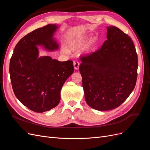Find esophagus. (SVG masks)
Returning a JSON list of instances; mask_svg holds the SVG:
<instances>
[{"instance_id": "obj_1", "label": "esophagus", "mask_w": 150, "mask_h": 150, "mask_svg": "<svg viewBox=\"0 0 150 150\" xmlns=\"http://www.w3.org/2000/svg\"><path fill=\"white\" fill-rule=\"evenodd\" d=\"M73 64H74V69H76V70H77V69H79V61H77V60H75V61H74V62H73Z\"/></svg>"}]
</instances>
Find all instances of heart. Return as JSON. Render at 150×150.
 <instances>
[{
    "instance_id": "b5f03b06",
    "label": "heart",
    "mask_w": 150,
    "mask_h": 150,
    "mask_svg": "<svg viewBox=\"0 0 150 150\" xmlns=\"http://www.w3.org/2000/svg\"><path fill=\"white\" fill-rule=\"evenodd\" d=\"M87 40H88V37H86V36L80 37L79 38H75L73 40H71L68 43L69 49L71 51H77L80 48H81L82 46L85 45ZM91 42H93V40H92ZM69 49L67 48L65 45H62L61 47V52L64 54H69L70 51H69Z\"/></svg>"
}]
</instances>
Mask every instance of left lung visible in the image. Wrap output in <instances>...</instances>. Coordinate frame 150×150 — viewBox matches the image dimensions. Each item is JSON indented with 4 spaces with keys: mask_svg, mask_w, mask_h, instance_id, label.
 Here are the masks:
<instances>
[{
    "mask_svg": "<svg viewBox=\"0 0 150 150\" xmlns=\"http://www.w3.org/2000/svg\"><path fill=\"white\" fill-rule=\"evenodd\" d=\"M96 52L80 58L86 103L100 111L120 106L130 95L137 79L138 56L131 38L114 26Z\"/></svg>",
    "mask_w": 150,
    "mask_h": 150,
    "instance_id": "8db88e82",
    "label": "left lung"
}]
</instances>
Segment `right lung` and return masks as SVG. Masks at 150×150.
<instances>
[{
  "instance_id": "obj_1",
  "label": "right lung",
  "mask_w": 150,
  "mask_h": 150,
  "mask_svg": "<svg viewBox=\"0 0 150 150\" xmlns=\"http://www.w3.org/2000/svg\"><path fill=\"white\" fill-rule=\"evenodd\" d=\"M48 24L25 35L16 45L10 61V76L15 96L31 110L42 113L57 106L60 92L73 73L72 61H59L49 56H39L38 46L48 51L58 50L54 38L58 28Z\"/></svg>"
}]
</instances>
